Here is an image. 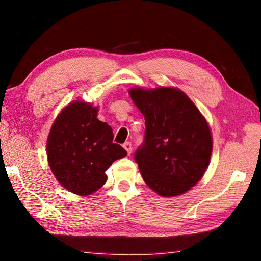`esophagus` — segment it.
Instances as JSON below:
<instances>
[{
    "mask_svg": "<svg viewBox=\"0 0 261 261\" xmlns=\"http://www.w3.org/2000/svg\"><path fill=\"white\" fill-rule=\"evenodd\" d=\"M123 147L125 148V151L127 152V154H131L132 152V145L130 141H126V143H124V145H123Z\"/></svg>",
    "mask_w": 261,
    "mask_h": 261,
    "instance_id": "esophagus-1",
    "label": "esophagus"
}]
</instances>
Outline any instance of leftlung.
Here are the masks:
<instances>
[{
    "label": "left lung",
    "mask_w": 261,
    "mask_h": 261,
    "mask_svg": "<svg viewBox=\"0 0 261 261\" xmlns=\"http://www.w3.org/2000/svg\"><path fill=\"white\" fill-rule=\"evenodd\" d=\"M130 96L145 117L144 141L135 153L145 183L163 197L189 191L205 174L213 147L204 116L176 88H132Z\"/></svg>",
    "instance_id": "obj_1"
}]
</instances>
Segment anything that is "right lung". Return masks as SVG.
I'll list each match as a JSON object with an SVG mask.
<instances>
[{"label": "right lung", "instance_id": "right-lung-1", "mask_svg": "<svg viewBox=\"0 0 261 261\" xmlns=\"http://www.w3.org/2000/svg\"><path fill=\"white\" fill-rule=\"evenodd\" d=\"M98 108L76 101L56 117L48 136V163L56 179L76 194L87 196L107 180L105 171L117 159L126 156L113 143V129L99 121Z\"/></svg>", "mask_w": 261, "mask_h": 261}]
</instances>
